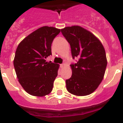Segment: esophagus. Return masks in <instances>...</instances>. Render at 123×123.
Wrapping results in <instances>:
<instances>
[{"label":"esophagus","instance_id":"1","mask_svg":"<svg viewBox=\"0 0 123 123\" xmlns=\"http://www.w3.org/2000/svg\"><path fill=\"white\" fill-rule=\"evenodd\" d=\"M65 64H61V65H60V67H61V68H64V67H65Z\"/></svg>","mask_w":123,"mask_h":123}]
</instances>
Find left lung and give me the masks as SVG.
Here are the masks:
<instances>
[{
	"instance_id": "left-lung-1",
	"label": "left lung",
	"mask_w": 123,
	"mask_h": 123,
	"mask_svg": "<svg viewBox=\"0 0 123 123\" xmlns=\"http://www.w3.org/2000/svg\"><path fill=\"white\" fill-rule=\"evenodd\" d=\"M70 44L73 58H78L71 65L72 76L66 80L67 91L77 96L94 92L104 79L107 65L105 49L94 34L79 26L61 29Z\"/></svg>"
}]
</instances>
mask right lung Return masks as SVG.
<instances>
[{"instance_id": "obj_1", "label": "right lung", "mask_w": 123, "mask_h": 123, "mask_svg": "<svg viewBox=\"0 0 123 123\" xmlns=\"http://www.w3.org/2000/svg\"><path fill=\"white\" fill-rule=\"evenodd\" d=\"M60 29L47 26L36 29L21 41L13 65L19 84L27 93L43 97L52 92L59 65L46 62L52 55L51 45Z\"/></svg>"}]
</instances>
